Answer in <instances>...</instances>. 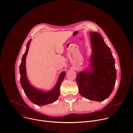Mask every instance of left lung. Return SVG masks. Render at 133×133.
I'll return each mask as SVG.
<instances>
[{"label":"left lung","mask_w":133,"mask_h":133,"mask_svg":"<svg viewBox=\"0 0 133 133\" xmlns=\"http://www.w3.org/2000/svg\"><path fill=\"white\" fill-rule=\"evenodd\" d=\"M90 67L77 74L76 81L81 96L101 102L108 98L114 88L117 78L115 61L101 34L90 32Z\"/></svg>","instance_id":"8db88e82"}]
</instances>
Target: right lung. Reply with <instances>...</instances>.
Returning a JSON list of instances; mask_svg holds the SVG:
<instances>
[{
	"mask_svg": "<svg viewBox=\"0 0 133 133\" xmlns=\"http://www.w3.org/2000/svg\"><path fill=\"white\" fill-rule=\"evenodd\" d=\"M31 42V39H30L27 43L26 50L22 56L21 63L19 65L20 83L25 94L29 100L37 105L42 106L53 103L57 99L60 94L61 84L66 75V72L63 71L60 74L56 85L49 91H44L32 86L28 79L25 66L26 57Z\"/></svg>",
	"mask_w": 133,
	"mask_h": 133,
	"instance_id": "right-lung-1",
	"label": "right lung"
}]
</instances>
